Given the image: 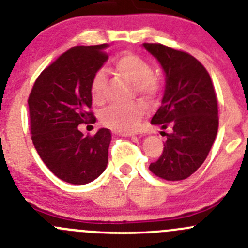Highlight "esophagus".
<instances>
[{
	"label": "esophagus",
	"instance_id": "obj_1",
	"mask_svg": "<svg viewBox=\"0 0 248 248\" xmlns=\"http://www.w3.org/2000/svg\"><path fill=\"white\" fill-rule=\"evenodd\" d=\"M115 134H117V136H121V137H132L133 136V133L132 132H124V131H114Z\"/></svg>",
	"mask_w": 248,
	"mask_h": 248
}]
</instances>
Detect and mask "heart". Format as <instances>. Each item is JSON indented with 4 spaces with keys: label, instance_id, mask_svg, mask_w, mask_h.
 <instances>
[{
    "label": "heart",
    "instance_id": "obj_1",
    "mask_svg": "<svg viewBox=\"0 0 248 248\" xmlns=\"http://www.w3.org/2000/svg\"><path fill=\"white\" fill-rule=\"evenodd\" d=\"M115 71L133 82L134 91L142 97L151 98L158 91L159 81L152 73L149 62L132 52L121 55L114 61ZM107 77L102 69L94 72L90 81V94L96 104L106 101ZM145 114V107L139 102L115 103L102 111L101 120L106 126L116 131H134Z\"/></svg>",
    "mask_w": 248,
    "mask_h": 248
}]
</instances>
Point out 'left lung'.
Instances as JSON below:
<instances>
[{
	"label": "left lung",
	"instance_id": "left-lung-1",
	"mask_svg": "<svg viewBox=\"0 0 248 248\" xmlns=\"http://www.w3.org/2000/svg\"><path fill=\"white\" fill-rule=\"evenodd\" d=\"M166 73L162 106L151 120L167 133L163 152L149 169L167 181L191 176L204 163L218 129V106L210 74L188 52L144 43Z\"/></svg>",
	"mask_w": 248,
	"mask_h": 248
}]
</instances>
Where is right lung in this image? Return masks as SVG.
Instances as JSON below:
<instances>
[{"mask_svg": "<svg viewBox=\"0 0 248 248\" xmlns=\"http://www.w3.org/2000/svg\"><path fill=\"white\" fill-rule=\"evenodd\" d=\"M108 44L78 46L47 66L29 96L32 141L50 171L63 181L85 185L107 168L111 132L84 136L79 124H94L90 81L104 62Z\"/></svg>", "mask_w": 248, "mask_h": 248, "instance_id": "right-lung-1", "label": "right lung"}]
</instances>
